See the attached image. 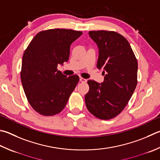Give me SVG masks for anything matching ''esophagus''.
<instances>
[{
  "mask_svg": "<svg viewBox=\"0 0 160 160\" xmlns=\"http://www.w3.org/2000/svg\"><path fill=\"white\" fill-rule=\"evenodd\" d=\"M80 81L81 82H86L87 80L85 79V78H80Z\"/></svg>",
  "mask_w": 160,
  "mask_h": 160,
  "instance_id": "obj_1",
  "label": "esophagus"
}]
</instances>
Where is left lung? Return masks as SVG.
Wrapping results in <instances>:
<instances>
[{
    "label": "left lung",
    "mask_w": 160,
    "mask_h": 160,
    "mask_svg": "<svg viewBox=\"0 0 160 160\" xmlns=\"http://www.w3.org/2000/svg\"><path fill=\"white\" fill-rule=\"evenodd\" d=\"M89 36L98 48L97 68L104 81L89 80L85 95L89 111L101 120H110L122 111L137 85L138 62L125 38L114 31H92Z\"/></svg>",
    "instance_id": "8db88e82"
}]
</instances>
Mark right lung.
<instances>
[{"label":"right lung","mask_w":160,"mask_h":160,"mask_svg":"<svg viewBox=\"0 0 160 160\" xmlns=\"http://www.w3.org/2000/svg\"><path fill=\"white\" fill-rule=\"evenodd\" d=\"M82 33L63 28L43 31L31 40L22 57L21 80L27 98L36 112L45 116L60 112L79 81L67 77L57 66L67 62L71 45Z\"/></svg>","instance_id":"add662e5"}]
</instances>
